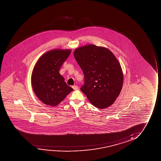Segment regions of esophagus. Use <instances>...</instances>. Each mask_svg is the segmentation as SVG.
I'll return each mask as SVG.
<instances>
[{"mask_svg": "<svg viewBox=\"0 0 161 161\" xmlns=\"http://www.w3.org/2000/svg\"><path fill=\"white\" fill-rule=\"evenodd\" d=\"M73 88L74 90H78V86L77 85H74V86H73Z\"/></svg>", "mask_w": 161, "mask_h": 161, "instance_id": "obj_1", "label": "esophagus"}]
</instances>
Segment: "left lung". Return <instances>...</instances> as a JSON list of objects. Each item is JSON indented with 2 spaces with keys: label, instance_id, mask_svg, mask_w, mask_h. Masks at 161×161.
I'll use <instances>...</instances> for the list:
<instances>
[{
  "label": "left lung",
  "instance_id": "obj_1",
  "mask_svg": "<svg viewBox=\"0 0 161 161\" xmlns=\"http://www.w3.org/2000/svg\"><path fill=\"white\" fill-rule=\"evenodd\" d=\"M74 55L85 76L81 91L92 105L100 109L112 105L123 87L121 65L108 48L88 44L80 47Z\"/></svg>",
  "mask_w": 161,
  "mask_h": 161
}]
</instances>
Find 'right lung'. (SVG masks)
<instances>
[{"label": "right lung", "mask_w": 161, "mask_h": 161, "mask_svg": "<svg viewBox=\"0 0 161 161\" xmlns=\"http://www.w3.org/2000/svg\"><path fill=\"white\" fill-rule=\"evenodd\" d=\"M71 52L68 49L48 51L38 59L34 66L31 75L32 88L38 99L46 105L57 106L73 91L59 73L60 67Z\"/></svg>", "instance_id": "1"}]
</instances>
